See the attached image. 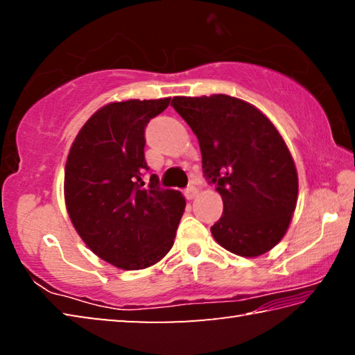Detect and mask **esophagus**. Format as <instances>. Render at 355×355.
Returning <instances> with one entry per match:
<instances>
[{"label": "esophagus", "instance_id": "esophagus-1", "mask_svg": "<svg viewBox=\"0 0 355 355\" xmlns=\"http://www.w3.org/2000/svg\"><path fill=\"white\" fill-rule=\"evenodd\" d=\"M197 194H199V189H197L194 184H189L188 188L184 189V196H186V199H188V200L194 199V197H196Z\"/></svg>", "mask_w": 355, "mask_h": 355}]
</instances>
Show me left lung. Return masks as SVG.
I'll return each mask as SVG.
<instances>
[{"mask_svg": "<svg viewBox=\"0 0 355 355\" xmlns=\"http://www.w3.org/2000/svg\"><path fill=\"white\" fill-rule=\"evenodd\" d=\"M171 105L199 139L203 175L224 202L214 239L239 257L266 254L288 230L299 188L277 128L255 106L224 94L173 97Z\"/></svg>", "mask_w": 355, "mask_h": 355, "instance_id": "1", "label": "left lung"}]
</instances>
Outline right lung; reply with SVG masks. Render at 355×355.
<instances>
[{"instance_id":"right-lung-1","label":"right lung","mask_w":355,"mask_h":355,"mask_svg":"<svg viewBox=\"0 0 355 355\" xmlns=\"http://www.w3.org/2000/svg\"><path fill=\"white\" fill-rule=\"evenodd\" d=\"M171 98L110 103L84 123L65 163V207L78 235L101 260L136 271L158 263L173 245L186 202L163 189L144 156L150 119Z\"/></svg>"}]
</instances>
